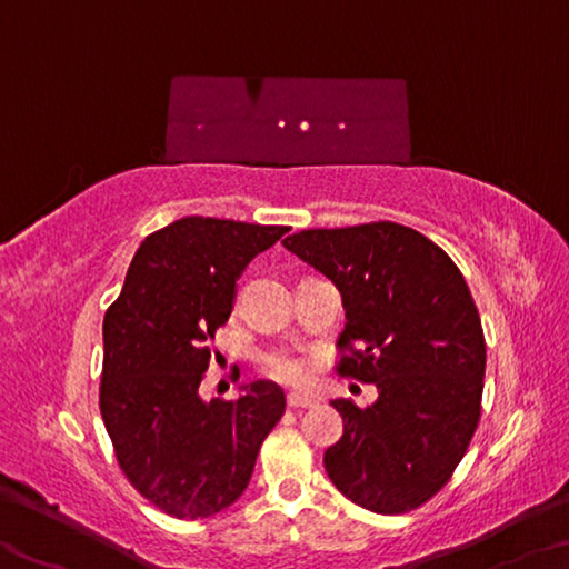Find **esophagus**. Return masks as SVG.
Returning a JSON list of instances; mask_svg holds the SVG:
<instances>
[{
    "instance_id": "esophagus-1",
    "label": "esophagus",
    "mask_w": 569,
    "mask_h": 569,
    "mask_svg": "<svg viewBox=\"0 0 569 569\" xmlns=\"http://www.w3.org/2000/svg\"><path fill=\"white\" fill-rule=\"evenodd\" d=\"M286 400H288V408H313V405H317V400L301 392H291Z\"/></svg>"
}]
</instances>
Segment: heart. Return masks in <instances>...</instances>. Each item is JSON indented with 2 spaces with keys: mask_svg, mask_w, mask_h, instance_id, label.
I'll return each instance as SVG.
<instances>
[{
  "mask_svg": "<svg viewBox=\"0 0 569 569\" xmlns=\"http://www.w3.org/2000/svg\"><path fill=\"white\" fill-rule=\"evenodd\" d=\"M266 369L268 375L283 382H301L306 377V362L301 357L291 355V351H273V355H268Z\"/></svg>",
  "mask_w": 569,
  "mask_h": 569,
  "instance_id": "1",
  "label": "heart"
}]
</instances>
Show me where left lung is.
I'll return each mask as SVG.
<instances>
[{"label":"left lung","mask_w":569,"mask_h":569,"mask_svg":"<svg viewBox=\"0 0 569 569\" xmlns=\"http://www.w3.org/2000/svg\"><path fill=\"white\" fill-rule=\"evenodd\" d=\"M283 246L339 288L337 372L377 385L375 405L333 400L345 436L323 453L331 483L377 513L422 507L450 481L481 418L479 309L443 248L398 222L301 230Z\"/></svg>","instance_id":"8db88e82"}]
</instances>
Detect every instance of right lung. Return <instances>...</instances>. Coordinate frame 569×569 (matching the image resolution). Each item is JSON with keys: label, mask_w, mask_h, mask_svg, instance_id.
Here are the masks:
<instances>
[{"label": "right lung", "mask_w": 569, "mask_h": 569, "mask_svg": "<svg viewBox=\"0 0 569 569\" xmlns=\"http://www.w3.org/2000/svg\"><path fill=\"white\" fill-rule=\"evenodd\" d=\"M283 224L182 218L141 242L103 317L98 405L126 479L174 519H204L248 489L258 450L286 410L276 382L238 400L200 398L210 341L236 281Z\"/></svg>", "instance_id": "obj_1"}]
</instances>
